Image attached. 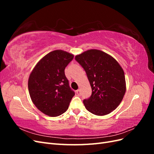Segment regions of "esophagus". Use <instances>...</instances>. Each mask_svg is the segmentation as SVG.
Segmentation results:
<instances>
[{"mask_svg": "<svg viewBox=\"0 0 154 154\" xmlns=\"http://www.w3.org/2000/svg\"><path fill=\"white\" fill-rule=\"evenodd\" d=\"M76 94H78V96H80L81 95V91H80V90H77L76 91Z\"/></svg>", "mask_w": 154, "mask_h": 154, "instance_id": "esophagus-1", "label": "esophagus"}]
</instances>
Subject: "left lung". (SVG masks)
<instances>
[{
  "label": "left lung",
  "mask_w": 154,
  "mask_h": 154,
  "mask_svg": "<svg viewBox=\"0 0 154 154\" xmlns=\"http://www.w3.org/2000/svg\"><path fill=\"white\" fill-rule=\"evenodd\" d=\"M85 70L92 94L83 100L86 109L97 116H104L117 108L126 91L125 74L118 62L103 51L88 50L75 57Z\"/></svg>",
  "instance_id": "8db88e82"
}]
</instances>
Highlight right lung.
<instances>
[{
    "instance_id": "1",
    "label": "right lung",
    "mask_w": 154,
    "mask_h": 154,
    "mask_svg": "<svg viewBox=\"0 0 154 154\" xmlns=\"http://www.w3.org/2000/svg\"><path fill=\"white\" fill-rule=\"evenodd\" d=\"M74 56L55 50L42 58L31 72L28 89L32 103L44 114L56 117L66 112L75 94L65 75Z\"/></svg>"
}]
</instances>
